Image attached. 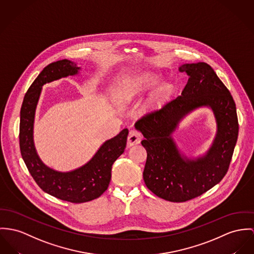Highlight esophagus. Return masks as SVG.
Listing matches in <instances>:
<instances>
[{
	"label": "esophagus",
	"instance_id": "obj_1",
	"mask_svg": "<svg viewBox=\"0 0 254 254\" xmlns=\"http://www.w3.org/2000/svg\"><path fill=\"white\" fill-rule=\"evenodd\" d=\"M142 140V135L141 133L136 130V129H131L128 133L127 137V147H131L133 145L139 144Z\"/></svg>",
	"mask_w": 254,
	"mask_h": 254
}]
</instances>
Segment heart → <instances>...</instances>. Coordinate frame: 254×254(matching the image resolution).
<instances>
[{"label":"heart","instance_id":"heart-1","mask_svg":"<svg viewBox=\"0 0 254 254\" xmlns=\"http://www.w3.org/2000/svg\"><path fill=\"white\" fill-rule=\"evenodd\" d=\"M157 77L151 74H139L122 79L112 91V99L120 106H125L132 102L140 95L153 87ZM170 91V85L164 84L160 86L152 97V101H156L165 96Z\"/></svg>","mask_w":254,"mask_h":254}]
</instances>
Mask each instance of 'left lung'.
<instances>
[{"mask_svg":"<svg viewBox=\"0 0 254 254\" xmlns=\"http://www.w3.org/2000/svg\"><path fill=\"white\" fill-rule=\"evenodd\" d=\"M189 75L180 97L135 123L147 151L143 179L156 196L185 202L211 190L227 173L238 139L239 124L234 99L206 63L179 66ZM208 107L217 123L214 141L203 156L190 159L179 150L172 137L179 122L198 108Z\"/></svg>","mask_w":254,"mask_h":254,"instance_id":"left-lung-1","label":"left lung"}]
</instances>
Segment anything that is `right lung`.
I'll return each instance as SVG.
<instances>
[{"instance_id": "right-lung-1", "label": "right lung", "mask_w": 254, "mask_h": 254, "mask_svg": "<svg viewBox=\"0 0 254 254\" xmlns=\"http://www.w3.org/2000/svg\"><path fill=\"white\" fill-rule=\"evenodd\" d=\"M80 67L69 60H60L43 68L24 97L20 111L19 144L22 158L39 188L46 193L71 203L92 201L101 195L111 180L112 165L127 146L128 129L106 140L84 165L68 172L56 171L39 158L34 143V122L42 86L78 74Z\"/></svg>"}]
</instances>
